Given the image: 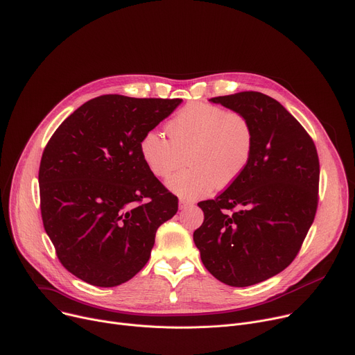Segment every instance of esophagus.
Wrapping results in <instances>:
<instances>
[{
  "label": "esophagus",
  "mask_w": 355,
  "mask_h": 355,
  "mask_svg": "<svg viewBox=\"0 0 355 355\" xmlns=\"http://www.w3.org/2000/svg\"><path fill=\"white\" fill-rule=\"evenodd\" d=\"M178 207H180V209H181V211H184V209H187V208L192 207V204H191V202H188V201L180 200V204H178Z\"/></svg>",
  "instance_id": "34e87169"
}]
</instances>
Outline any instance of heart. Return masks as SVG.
Here are the masks:
<instances>
[{"label":"heart","instance_id":"b5f03b06","mask_svg":"<svg viewBox=\"0 0 355 355\" xmlns=\"http://www.w3.org/2000/svg\"><path fill=\"white\" fill-rule=\"evenodd\" d=\"M168 139L147 132L139 144L147 170L158 180L187 167L168 181V188L185 200H198L216 187L234 184L246 170L253 154L249 120L220 106L191 102L167 124Z\"/></svg>","mask_w":355,"mask_h":355}]
</instances>
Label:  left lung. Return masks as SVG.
Here are the masks:
<instances>
[{
  "label": "left lung",
  "mask_w": 355,
  "mask_h": 355,
  "mask_svg": "<svg viewBox=\"0 0 355 355\" xmlns=\"http://www.w3.org/2000/svg\"><path fill=\"white\" fill-rule=\"evenodd\" d=\"M243 114L253 130L246 170L215 200L201 201L204 222L194 232L208 272L245 287L295 261L318 204L320 163L304 127L261 92L209 99Z\"/></svg>",
  "instance_id": "obj_1"
}]
</instances>
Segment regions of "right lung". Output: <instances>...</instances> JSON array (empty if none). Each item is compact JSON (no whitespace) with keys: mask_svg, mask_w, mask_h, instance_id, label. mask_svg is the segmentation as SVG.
Masks as SVG:
<instances>
[{"mask_svg":"<svg viewBox=\"0 0 355 355\" xmlns=\"http://www.w3.org/2000/svg\"><path fill=\"white\" fill-rule=\"evenodd\" d=\"M181 99L94 98L63 121L40 166L44 228L59 262L80 280L113 287L150 259L178 198L143 163L141 137Z\"/></svg>","mask_w":355,"mask_h":355,"instance_id":"add662e5","label":"right lung"}]
</instances>
